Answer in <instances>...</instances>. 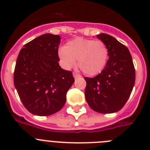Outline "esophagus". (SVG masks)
I'll use <instances>...</instances> for the list:
<instances>
[{"label":"esophagus","mask_w":150,"mask_h":150,"mask_svg":"<svg viewBox=\"0 0 150 150\" xmlns=\"http://www.w3.org/2000/svg\"><path fill=\"white\" fill-rule=\"evenodd\" d=\"M73 75H74V77L75 78V79H76V78H79V77H80V76H81L79 74H77V73H76V72L73 73Z\"/></svg>","instance_id":"esophagus-1"}]
</instances>
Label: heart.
<instances>
[{
    "label": "heart",
    "mask_w": 150,
    "mask_h": 150,
    "mask_svg": "<svg viewBox=\"0 0 150 150\" xmlns=\"http://www.w3.org/2000/svg\"><path fill=\"white\" fill-rule=\"evenodd\" d=\"M62 66L71 69L78 65L85 74L95 76L100 74L107 65L109 50L104 42L78 38L69 41L65 47L59 50Z\"/></svg>",
    "instance_id": "1"
}]
</instances>
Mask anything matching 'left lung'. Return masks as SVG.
Masks as SVG:
<instances>
[{
	"label": "left lung",
	"mask_w": 150,
	"mask_h": 150,
	"mask_svg": "<svg viewBox=\"0 0 150 150\" xmlns=\"http://www.w3.org/2000/svg\"><path fill=\"white\" fill-rule=\"evenodd\" d=\"M109 50V59L100 74L86 81V100L93 110L100 113L117 112L124 107L133 89L135 69L129 50L107 34L97 35Z\"/></svg>",
	"instance_id": "1"
}]
</instances>
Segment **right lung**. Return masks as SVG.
Returning a JSON list of instances; mask_svg holds the SVG:
<instances>
[{
  "mask_svg": "<svg viewBox=\"0 0 150 150\" xmlns=\"http://www.w3.org/2000/svg\"><path fill=\"white\" fill-rule=\"evenodd\" d=\"M61 37L45 34L30 41L19 52L14 70V86L24 107L37 116L54 114L66 102L74 83L71 71L59 66Z\"/></svg>",
  "mask_w": 150,
  "mask_h": 150,
  "instance_id": "1",
  "label": "right lung"
}]
</instances>
